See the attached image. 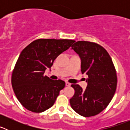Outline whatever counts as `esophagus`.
Listing matches in <instances>:
<instances>
[{
  "label": "esophagus",
  "instance_id": "34e87169",
  "mask_svg": "<svg viewBox=\"0 0 130 130\" xmlns=\"http://www.w3.org/2000/svg\"><path fill=\"white\" fill-rule=\"evenodd\" d=\"M71 85V84L70 83H68V82H66V86H70Z\"/></svg>",
  "mask_w": 130,
  "mask_h": 130
}]
</instances>
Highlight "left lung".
<instances>
[{
    "label": "left lung",
    "instance_id": "8db88e82",
    "mask_svg": "<svg viewBox=\"0 0 130 130\" xmlns=\"http://www.w3.org/2000/svg\"><path fill=\"white\" fill-rule=\"evenodd\" d=\"M81 60V72L88 75L87 88L72 85L75 94L70 100L72 108L80 115L99 114L107 107L115 93L117 77L110 55L100 45L78 41L72 46Z\"/></svg>",
    "mask_w": 130,
    "mask_h": 130
}]
</instances>
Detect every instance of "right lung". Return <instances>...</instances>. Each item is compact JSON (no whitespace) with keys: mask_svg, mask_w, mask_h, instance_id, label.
<instances>
[{"mask_svg":"<svg viewBox=\"0 0 130 130\" xmlns=\"http://www.w3.org/2000/svg\"><path fill=\"white\" fill-rule=\"evenodd\" d=\"M75 42L38 39L21 51L12 72L11 85L18 100L26 109L42 112L53 105L65 82L49 79L44 72Z\"/></svg>","mask_w":130,"mask_h":130,"instance_id":"obj_1","label":"right lung"}]
</instances>
